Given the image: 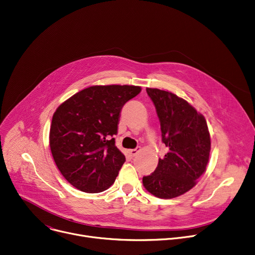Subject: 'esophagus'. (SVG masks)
Segmentation results:
<instances>
[{"mask_svg":"<svg viewBox=\"0 0 255 255\" xmlns=\"http://www.w3.org/2000/svg\"><path fill=\"white\" fill-rule=\"evenodd\" d=\"M138 151H140V147H136V148H134V149H130V150H129V154H130L131 157H134V156H136V155L138 154Z\"/></svg>","mask_w":255,"mask_h":255,"instance_id":"1","label":"esophagus"}]
</instances>
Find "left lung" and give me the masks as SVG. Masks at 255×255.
Here are the masks:
<instances>
[{"mask_svg":"<svg viewBox=\"0 0 255 255\" xmlns=\"http://www.w3.org/2000/svg\"><path fill=\"white\" fill-rule=\"evenodd\" d=\"M146 92L155 105L168 152L142 183L151 195L172 199L193 189L206 171L210 134L204 116L186 100L157 88H146Z\"/></svg>","mask_w":255,"mask_h":255,"instance_id":"1","label":"left lung"}]
</instances>
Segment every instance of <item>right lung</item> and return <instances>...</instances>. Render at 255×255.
Returning <instances> with one entry per match:
<instances>
[{
    "mask_svg": "<svg viewBox=\"0 0 255 255\" xmlns=\"http://www.w3.org/2000/svg\"><path fill=\"white\" fill-rule=\"evenodd\" d=\"M139 86H91L76 93L55 111L49 143L63 177L85 193L104 192L115 182L125 156L114 135L123 106Z\"/></svg>",
    "mask_w": 255,
    "mask_h": 255,
    "instance_id": "add662e5",
    "label": "right lung"
}]
</instances>
